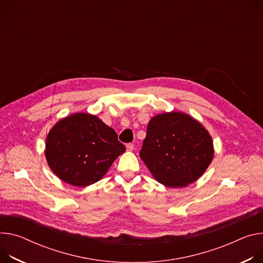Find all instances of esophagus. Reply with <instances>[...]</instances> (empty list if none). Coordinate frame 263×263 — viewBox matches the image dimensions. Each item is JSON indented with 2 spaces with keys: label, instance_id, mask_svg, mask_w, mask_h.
<instances>
[{
  "label": "esophagus",
  "instance_id": "1",
  "mask_svg": "<svg viewBox=\"0 0 263 263\" xmlns=\"http://www.w3.org/2000/svg\"><path fill=\"white\" fill-rule=\"evenodd\" d=\"M126 147H127V150H128V151H133V149H134V144H128Z\"/></svg>",
  "mask_w": 263,
  "mask_h": 263
}]
</instances>
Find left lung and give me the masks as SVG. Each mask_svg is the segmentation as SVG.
I'll return each mask as SVG.
<instances>
[{
	"instance_id": "obj_1",
	"label": "left lung",
	"mask_w": 263,
	"mask_h": 263,
	"mask_svg": "<svg viewBox=\"0 0 263 263\" xmlns=\"http://www.w3.org/2000/svg\"><path fill=\"white\" fill-rule=\"evenodd\" d=\"M214 155L208 131L191 116L171 112L153 117L139 156L166 186H184L206 170Z\"/></svg>"
}]
</instances>
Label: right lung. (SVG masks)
Masks as SVG:
<instances>
[{
    "mask_svg": "<svg viewBox=\"0 0 263 263\" xmlns=\"http://www.w3.org/2000/svg\"><path fill=\"white\" fill-rule=\"evenodd\" d=\"M126 150L116 132L97 116L77 113L60 121L46 139V159L65 182L86 186L100 180Z\"/></svg>",
    "mask_w": 263,
    "mask_h": 263,
    "instance_id": "obj_1",
    "label": "right lung"
}]
</instances>
